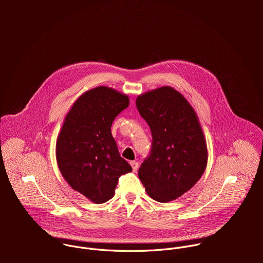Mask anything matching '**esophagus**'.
I'll list each match as a JSON object with an SVG mask.
<instances>
[{
    "label": "esophagus",
    "instance_id": "esophagus-1",
    "mask_svg": "<svg viewBox=\"0 0 263 263\" xmlns=\"http://www.w3.org/2000/svg\"><path fill=\"white\" fill-rule=\"evenodd\" d=\"M130 164H131V166H132L133 172H136L137 168H138V162H136V161H131Z\"/></svg>",
    "mask_w": 263,
    "mask_h": 263
}]
</instances>
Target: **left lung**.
I'll return each mask as SVG.
<instances>
[{"instance_id": "left-lung-1", "label": "left lung", "mask_w": 263, "mask_h": 263, "mask_svg": "<svg viewBox=\"0 0 263 263\" xmlns=\"http://www.w3.org/2000/svg\"><path fill=\"white\" fill-rule=\"evenodd\" d=\"M136 107L152 133L151 153L138 177L153 200H176L200 180L207 165L206 140L196 111L170 86L138 96Z\"/></svg>"}]
</instances>
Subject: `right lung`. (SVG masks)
<instances>
[{"instance_id":"right-lung-1","label":"right lung","mask_w":263,"mask_h":263,"mask_svg":"<svg viewBox=\"0 0 263 263\" xmlns=\"http://www.w3.org/2000/svg\"><path fill=\"white\" fill-rule=\"evenodd\" d=\"M128 106V96L114 88H92L73 103L57 138L61 175L73 191L96 204L114 197L119 178L132 172L111 134L112 123Z\"/></svg>"}]
</instances>
